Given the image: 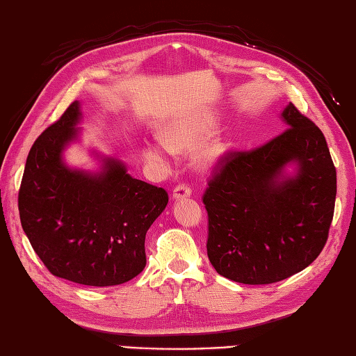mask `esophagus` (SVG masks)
<instances>
[{"mask_svg": "<svg viewBox=\"0 0 356 356\" xmlns=\"http://www.w3.org/2000/svg\"><path fill=\"white\" fill-rule=\"evenodd\" d=\"M191 195H192V188L187 184H178L175 188H173V198L175 200L188 198Z\"/></svg>", "mask_w": 356, "mask_h": 356, "instance_id": "obj_1", "label": "esophagus"}]
</instances>
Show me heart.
<instances>
[{
	"label": "heart",
	"mask_w": 356,
	"mask_h": 356,
	"mask_svg": "<svg viewBox=\"0 0 356 356\" xmlns=\"http://www.w3.org/2000/svg\"><path fill=\"white\" fill-rule=\"evenodd\" d=\"M215 120L207 115H188L178 118V120L165 126L161 138L163 141H151L145 143L143 155L147 161H152L161 165H168V156L170 149L172 151H186L195 145H198L201 140L209 137ZM225 152V145L222 141H210V143L201 147L198 152V161L204 165H210L218 161Z\"/></svg>",
	"instance_id": "heart-1"
}]
</instances>
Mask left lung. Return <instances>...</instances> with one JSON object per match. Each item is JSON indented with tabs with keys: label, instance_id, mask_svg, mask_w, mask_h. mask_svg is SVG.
I'll return each mask as SVG.
<instances>
[{
	"label": "left lung",
	"instance_id": "1",
	"mask_svg": "<svg viewBox=\"0 0 356 356\" xmlns=\"http://www.w3.org/2000/svg\"><path fill=\"white\" fill-rule=\"evenodd\" d=\"M289 126L251 151L219 158L202 202L207 254L224 277L270 285L311 265L325 248L337 196V170L320 128L289 104ZM289 162L296 177L281 175Z\"/></svg>",
	"mask_w": 356,
	"mask_h": 356
}]
</instances>
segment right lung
<instances>
[{
	"instance_id": "right-lung-1",
	"label": "right lung",
	"mask_w": 356,
	"mask_h": 356,
	"mask_svg": "<svg viewBox=\"0 0 356 356\" xmlns=\"http://www.w3.org/2000/svg\"><path fill=\"white\" fill-rule=\"evenodd\" d=\"M73 102L31 146L18 193L24 233L53 275L86 286L122 285L146 266L149 227L169 202L163 187L105 158L99 173L70 169L62 151L77 136Z\"/></svg>"
}]
</instances>
